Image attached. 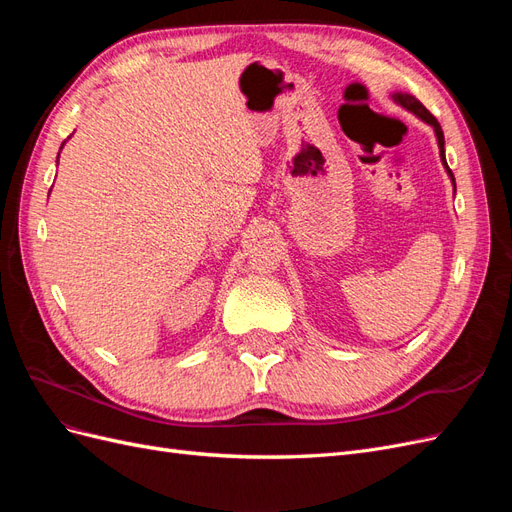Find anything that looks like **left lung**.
Wrapping results in <instances>:
<instances>
[{
	"label": "left lung",
	"mask_w": 512,
	"mask_h": 512,
	"mask_svg": "<svg viewBox=\"0 0 512 512\" xmlns=\"http://www.w3.org/2000/svg\"><path fill=\"white\" fill-rule=\"evenodd\" d=\"M393 100H395L397 104L404 106L406 111L414 113L418 119H423L425 123H429V126L433 128V132H436V138H438V147H440V158H442V164H444V168H446L448 177H451V181H453V185H455V177H453L451 168H448V164H446V158H444V132H442V128H440L438 119L433 117V115L427 111V108H425L421 102H418L414 96H410V94H401V91H397V94H393Z\"/></svg>",
	"instance_id": "1"
}]
</instances>
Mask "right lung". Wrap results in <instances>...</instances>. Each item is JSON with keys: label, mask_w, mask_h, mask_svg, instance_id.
<instances>
[{"label": "right lung", "mask_w": 512, "mask_h": 512, "mask_svg": "<svg viewBox=\"0 0 512 512\" xmlns=\"http://www.w3.org/2000/svg\"><path fill=\"white\" fill-rule=\"evenodd\" d=\"M61 147H64V145H61Z\"/></svg>", "instance_id": "add662e5"}]
</instances>
